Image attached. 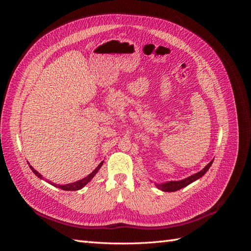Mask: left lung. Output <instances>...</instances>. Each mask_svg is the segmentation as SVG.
I'll list each match as a JSON object with an SVG mask.
<instances>
[{"label":"left lung","mask_w":251,"mask_h":251,"mask_svg":"<svg viewBox=\"0 0 251 251\" xmlns=\"http://www.w3.org/2000/svg\"><path fill=\"white\" fill-rule=\"evenodd\" d=\"M212 162H214V160H211L206 166H205V168L202 171L196 173V174L192 175V176H189V177H187L185 179H182V180H179V181H169V182H164V183H155V185H156L157 188H159L162 192H169V193H171V192L179 191V189L189 185L191 183H193L194 181L198 180L202 176H204L205 173H206L209 170Z\"/></svg>","instance_id":"1"}]
</instances>
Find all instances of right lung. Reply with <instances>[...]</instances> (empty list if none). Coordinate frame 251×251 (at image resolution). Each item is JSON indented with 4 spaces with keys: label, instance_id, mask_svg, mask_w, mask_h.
I'll list each match as a JSON object with an SVG mask.
<instances>
[{
    "label": "right lung",
    "instance_id": "add662e5",
    "mask_svg": "<svg viewBox=\"0 0 251 251\" xmlns=\"http://www.w3.org/2000/svg\"><path fill=\"white\" fill-rule=\"evenodd\" d=\"M102 164H103V161H101L100 164H98L97 168H96L92 173H91L90 175H88L87 177H85V178L81 179V180H78V181H76V182H73V183L65 184V185H56V184H54V183H51V185L57 186V187L60 188V189H64V191H78V189H81L83 186H86V185L89 183V182L93 179V177L97 174V172L100 171V169L101 168ZM29 166H30V169L32 170V172L36 175L37 177H39L40 179H43V176H42V175H41L39 172L35 171L31 165H29Z\"/></svg>",
    "mask_w": 251,
    "mask_h": 251
}]
</instances>
